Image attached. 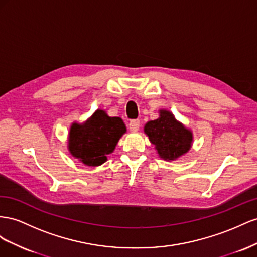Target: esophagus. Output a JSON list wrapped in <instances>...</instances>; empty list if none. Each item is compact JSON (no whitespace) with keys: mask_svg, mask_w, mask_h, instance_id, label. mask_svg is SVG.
<instances>
[{"mask_svg":"<svg viewBox=\"0 0 257 257\" xmlns=\"http://www.w3.org/2000/svg\"><path fill=\"white\" fill-rule=\"evenodd\" d=\"M139 128H140V120L139 119H134L129 122V129L133 133H136V131L139 130Z\"/></svg>","mask_w":257,"mask_h":257,"instance_id":"esophagus-1","label":"esophagus"}]
</instances>
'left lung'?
Segmentation results:
<instances>
[{
    "instance_id": "left-lung-1",
    "label": "left lung",
    "mask_w": 257,
    "mask_h": 257,
    "mask_svg": "<svg viewBox=\"0 0 257 257\" xmlns=\"http://www.w3.org/2000/svg\"><path fill=\"white\" fill-rule=\"evenodd\" d=\"M144 133L166 160H174L187 153L193 141L192 131L174 118L169 111H160V117L145 124Z\"/></svg>"
}]
</instances>
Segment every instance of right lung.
<instances>
[{
	"mask_svg": "<svg viewBox=\"0 0 257 257\" xmlns=\"http://www.w3.org/2000/svg\"><path fill=\"white\" fill-rule=\"evenodd\" d=\"M126 133V126L119 117H109L97 109L86 122L73 123L69 137V150L74 157L86 166H100L106 161L120 137Z\"/></svg>",
	"mask_w": 257,
	"mask_h": 257,
	"instance_id": "right-lung-1",
	"label": "right lung"
}]
</instances>
